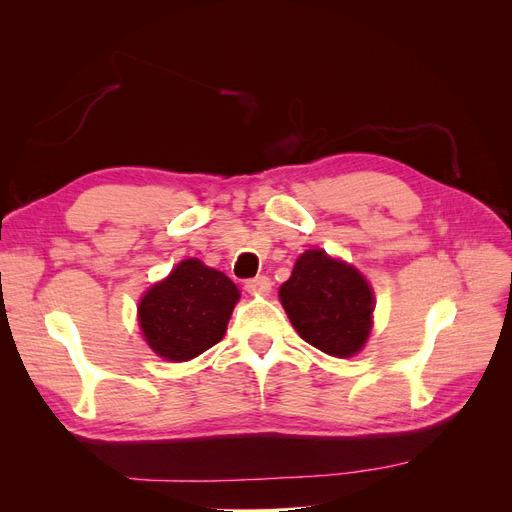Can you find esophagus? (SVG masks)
<instances>
[{
    "mask_svg": "<svg viewBox=\"0 0 512 512\" xmlns=\"http://www.w3.org/2000/svg\"><path fill=\"white\" fill-rule=\"evenodd\" d=\"M245 290L247 292H254V294H267L271 290V280H269L267 275L254 277V280H247L245 282Z\"/></svg>",
    "mask_w": 512,
    "mask_h": 512,
    "instance_id": "1",
    "label": "esophagus"
}]
</instances>
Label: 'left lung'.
Here are the masks:
<instances>
[{
    "label": "left lung",
    "mask_w": 512,
    "mask_h": 512,
    "mask_svg": "<svg viewBox=\"0 0 512 512\" xmlns=\"http://www.w3.org/2000/svg\"><path fill=\"white\" fill-rule=\"evenodd\" d=\"M280 299L292 327L322 352L346 359L367 342L374 292L359 271L322 250L297 260Z\"/></svg>",
    "instance_id": "1"
}]
</instances>
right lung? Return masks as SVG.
Listing matches in <instances>:
<instances>
[{"label": "right lung", "instance_id": "obj_1", "mask_svg": "<svg viewBox=\"0 0 512 512\" xmlns=\"http://www.w3.org/2000/svg\"><path fill=\"white\" fill-rule=\"evenodd\" d=\"M239 299V290L222 271L200 260H183L138 305L147 344L168 361H190L220 342Z\"/></svg>", "mask_w": 512, "mask_h": 512}]
</instances>
